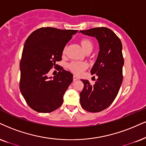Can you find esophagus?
<instances>
[{
	"instance_id": "1",
	"label": "esophagus",
	"mask_w": 146,
	"mask_h": 146,
	"mask_svg": "<svg viewBox=\"0 0 146 146\" xmlns=\"http://www.w3.org/2000/svg\"><path fill=\"white\" fill-rule=\"evenodd\" d=\"M78 79H79V77H78V76H77L76 75H74V76H73V80H74V81H75V80H78Z\"/></svg>"
}]
</instances>
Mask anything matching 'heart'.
I'll list each match as a JSON object with an SVG mask.
<instances>
[{"label": "heart", "mask_w": 146, "mask_h": 146, "mask_svg": "<svg viewBox=\"0 0 146 146\" xmlns=\"http://www.w3.org/2000/svg\"><path fill=\"white\" fill-rule=\"evenodd\" d=\"M81 45L84 51H87L91 50L92 51L93 48V44L91 40L88 39H83L81 40ZM65 50L64 51V53ZM68 68H70L72 71L76 74H80L84 71V70L87 68V65L84 63L77 62H72L68 65Z\"/></svg>", "instance_id": "b5f03b06"}]
</instances>
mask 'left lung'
<instances>
[{
  "label": "left lung",
  "instance_id": "left-lung-1",
  "mask_svg": "<svg viewBox=\"0 0 146 146\" xmlns=\"http://www.w3.org/2000/svg\"><path fill=\"white\" fill-rule=\"evenodd\" d=\"M80 32L95 37L100 45L98 58L91 70L98 80L91 85L89 80L81 79L84 87L80 93V105L89 112H100L114 102L123 82V46L116 34L105 27Z\"/></svg>",
  "mask_w": 146,
  "mask_h": 146
}]
</instances>
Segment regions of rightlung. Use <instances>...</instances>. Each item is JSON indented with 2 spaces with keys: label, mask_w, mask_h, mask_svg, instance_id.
I'll return each mask as SVG.
<instances>
[{
  "label": "right lung",
  "mask_w": 146,
  "mask_h": 146,
  "mask_svg": "<svg viewBox=\"0 0 146 146\" xmlns=\"http://www.w3.org/2000/svg\"><path fill=\"white\" fill-rule=\"evenodd\" d=\"M78 30L39 28L28 36L20 62L19 88L28 105L34 110L49 113L62 105L64 95L73 80V74L62 67L55 76L48 72L62 60L66 44Z\"/></svg>",
  "instance_id": "right-lung-1"
}]
</instances>
